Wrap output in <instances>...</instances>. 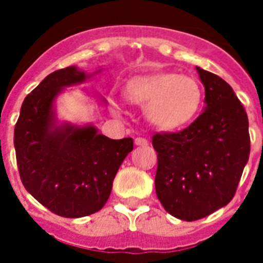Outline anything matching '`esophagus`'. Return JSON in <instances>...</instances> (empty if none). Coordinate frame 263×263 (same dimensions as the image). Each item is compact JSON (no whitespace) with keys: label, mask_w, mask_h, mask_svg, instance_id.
<instances>
[{"label":"esophagus","mask_w":263,"mask_h":263,"mask_svg":"<svg viewBox=\"0 0 263 263\" xmlns=\"http://www.w3.org/2000/svg\"><path fill=\"white\" fill-rule=\"evenodd\" d=\"M135 144L136 146H147L148 142H147V139H144V138H136Z\"/></svg>","instance_id":"obj_1"}]
</instances>
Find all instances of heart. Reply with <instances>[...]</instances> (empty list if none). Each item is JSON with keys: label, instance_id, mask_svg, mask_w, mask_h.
Returning <instances> with one entry per match:
<instances>
[{"label": "heart", "instance_id": "heart-1", "mask_svg": "<svg viewBox=\"0 0 263 263\" xmlns=\"http://www.w3.org/2000/svg\"><path fill=\"white\" fill-rule=\"evenodd\" d=\"M128 102L144 109L150 123L162 131H175L195 119L202 105V88L194 78L177 73L136 76L127 83ZM115 107H120L115 103Z\"/></svg>", "mask_w": 263, "mask_h": 263}]
</instances>
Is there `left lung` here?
Instances as JSON below:
<instances>
[{
  "label": "left lung",
  "instance_id": "left-lung-1",
  "mask_svg": "<svg viewBox=\"0 0 263 263\" xmlns=\"http://www.w3.org/2000/svg\"><path fill=\"white\" fill-rule=\"evenodd\" d=\"M204 87L202 115L176 134H157L156 192L173 217L195 221L232 200L250 156L249 119L224 79L196 67Z\"/></svg>",
  "mask_w": 263,
  "mask_h": 263
}]
</instances>
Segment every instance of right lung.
<instances>
[{
    "instance_id": "add662e5",
    "label": "right lung",
    "mask_w": 263,
    "mask_h": 263,
    "mask_svg": "<svg viewBox=\"0 0 263 263\" xmlns=\"http://www.w3.org/2000/svg\"><path fill=\"white\" fill-rule=\"evenodd\" d=\"M76 65L47 75L27 95L14 127V150L23 185L54 214L79 218L99 212L113 180L134 148L132 138L115 140L92 124H73L57 115V98L67 87L101 73ZM98 101L106 105L105 98Z\"/></svg>"
}]
</instances>
